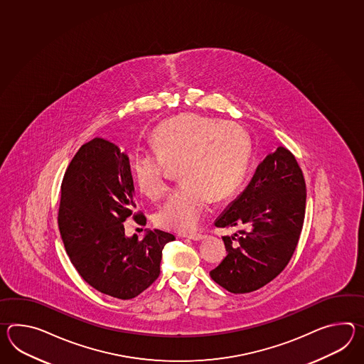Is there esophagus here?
Instances as JSON below:
<instances>
[{
	"instance_id": "1",
	"label": "esophagus",
	"mask_w": 364,
	"mask_h": 364,
	"mask_svg": "<svg viewBox=\"0 0 364 364\" xmlns=\"http://www.w3.org/2000/svg\"><path fill=\"white\" fill-rule=\"evenodd\" d=\"M184 237H188V239H192V240H203V239H205V237H206V235H203V234L184 235Z\"/></svg>"
}]
</instances>
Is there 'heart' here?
Masks as SVG:
<instances>
[{"instance_id":"1","label":"heart","mask_w":364,"mask_h":364,"mask_svg":"<svg viewBox=\"0 0 364 364\" xmlns=\"http://www.w3.org/2000/svg\"><path fill=\"white\" fill-rule=\"evenodd\" d=\"M154 153L136 154L132 172L150 198L168 191L166 164L178 163L181 184L155 215L159 226L189 232L200 226L211 198L223 201L242 184L251 159V138L239 124L184 113L159 124L151 134Z\"/></svg>"}]
</instances>
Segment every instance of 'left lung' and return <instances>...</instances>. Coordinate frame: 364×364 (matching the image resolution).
<instances>
[{
    "label": "left lung",
    "instance_id": "1",
    "mask_svg": "<svg viewBox=\"0 0 364 364\" xmlns=\"http://www.w3.org/2000/svg\"><path fill=\"white\" fill-rule=\"evenodd\" d=\"M306 181L295 156L282 146L259 163L250 184L220 214L215 226L227 255L210 277L234 294L259 290L287 267L306 214Z\"/></svg>",
    "mask_w": 364,
    "mask_h": 364
}]
</instances>
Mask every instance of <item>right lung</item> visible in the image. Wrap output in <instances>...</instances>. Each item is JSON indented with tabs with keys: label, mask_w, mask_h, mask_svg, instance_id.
<instances>
[{
	"label": "right lung",
	"mask_w": 364,
	"mask_h": 364,
	"mask_svg": "<svg viewBox=\"0 0 364 364\" xmlns=\"http://www.w3.org/2000/svg\"><path fill=\"white\" fill-rule=\"evenodd\" d=\"M136 206L128 155L103 138L82 145L61 184L58 228L82 278L117 299L136 298L159 277L163 248L175 240L161 230L128 237L122 223L130 215L145 225Z\"/></svg>",
	"instance_id": "right-lung-1"
}]
</instances>
